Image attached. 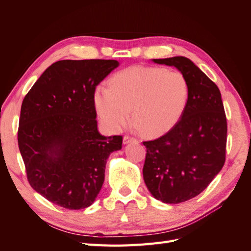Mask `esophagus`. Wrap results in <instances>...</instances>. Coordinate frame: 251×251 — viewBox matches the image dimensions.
Here are the masks:
<instances>
[{"mask_svg": "<svg viewBox=\"0 0 251 251\" xmlns=\"http://www.w3.org/2000/svg\"><path fill=\"white\" fill-rule=\"evenodd\" d=\"M132 141H137V140H136L134 137H132V136H127V135H126L124 137V143H128Z\"/></svg>", "mask_w": 251, "mask_h": 251, "instance_id": "obj_1", "label": "esophagus"}]
</instances>
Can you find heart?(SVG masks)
<instances>
[{
    "instance_id": "heart-1",
    "label": "heart",
    "mask_w": 251,
    "mask_h": 251,
    "mask_svg": "<svg viewBox=\"0 0 251 251\" xmlns=\"http://www.w3.org/2000/svg\"><path fill=\"white\" fill-rule=\"evenodd\" d=\"M189 85L180 71L158 67H130L117 72L110 87L95 90L94 102L103 125L119 131L132 118L148 135L168 132L187 107Z\"/></svg>"
}]
</instances>
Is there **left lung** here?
Wrapping results in <instances>:
<instances>
[{
    "mask_svg": "<svg viewBox=\"0 0 251 251\" xmlns=\"http://www.w3.org/2000/svg\"><path fill=\"white\" fill-rule=\"evenodd\" d=\"M174 66L189 85L187 107L178 123L147 148L143 179L151 194L164 203L185 202L201 194L225 163L227 121L221 93L191 59H153Z\"/></svg>",
    "mask_w": 251,
    "mask_h": 251,
    "instance_id": "1",
    "label": "left lung"
}]
</instances>
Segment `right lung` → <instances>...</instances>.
<instances>
[{
  "mask_svg": "<svg viewBox=\"0 0 251 251\" xmlns=\"http://www.w3.org/2000/svg\"><path fill=\"white\" fill-rule=\"evenodd\" d=\"M118 66L114 59L58 60L22 102L18 142L28 182L58 206H90L109 155L121 149L123 136L98 132L94 102L96 86Z\"/></svg>",
  "mask_w": 251,
  "mask_h": 251,
  "instance_id": "right-lung-1",
  "label": "right lung"
}]
</instances>
